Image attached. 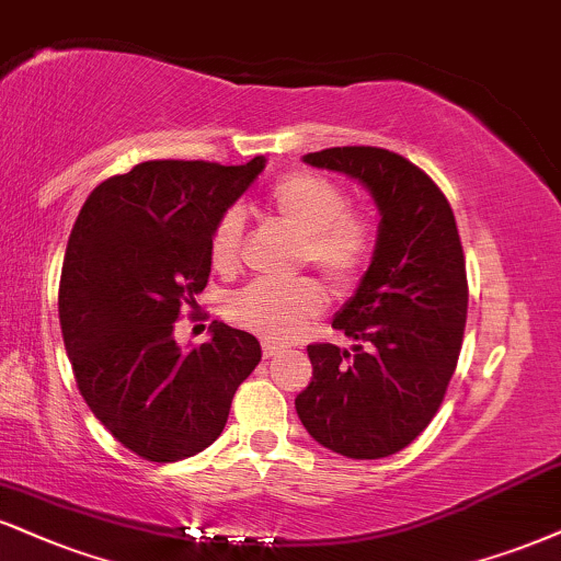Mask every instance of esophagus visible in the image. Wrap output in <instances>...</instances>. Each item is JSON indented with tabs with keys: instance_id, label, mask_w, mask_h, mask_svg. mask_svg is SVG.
<instances>
[{
	"instance_id": "1",
	"label": "esophagus",
	"mask_w": 561,
	"mask_h": 561,
	"mask_svg": "<svg viewBox=\"0 0 561 561\" xmlns=\"http://www.w3.org/2000/svg\"><path fill=\"white\" fill-rule=\"evenodd\" d=\"M279 345H274V342H263V357H274L279 355Z\"/></svg>"
}]
</instances>
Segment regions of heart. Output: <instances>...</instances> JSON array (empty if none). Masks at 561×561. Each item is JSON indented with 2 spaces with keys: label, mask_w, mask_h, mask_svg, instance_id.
<instances>
[{
  "label": "heart",
  "mask_w": 561,
  "mask_h": 561,
  "mask_svg": "<svg viewBox=\"0 0 561 561\" xmlns=\"http://www.w3.org/2000/svg\"><path fill=\"white\" fill-rule=\"evenodd\" d=\"M268 206L302 234L300 263L316 266L336 289H350L368 268L374 227L363 214L350 211L347 195L332 180L313 172H293L274 182ZM245 214L238 206L216 219L208 238V259L216 272H234L240 263ZM327 306V293L310 276L253 282L232 295L227 313L238 327L263 340L287 342L298 336Z\"/></svg>",
  "instance_id": "b5f03b06"
}]
</instances>
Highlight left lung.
<instances>
[{
    "label": "left lung",
    "instance_id": "obj_1",
    "mask_svg": "<svg viewBox=\"0 0 561 561\" xmlns=\"http://www.w3.org/2000/svg\"><path fill=\"white\" fill-rule=\"evenodd\" d=\"M302 161L360 182L381 221L374 261L332 321L355 345H308L313 379L295 410L321 447L379 460L428 426L457 368L468 319L460 232L436 182L400 153L342 146Z\"/></svg>",
    "mask_w": 561,
    "mask_h": 561
}]
</instances>
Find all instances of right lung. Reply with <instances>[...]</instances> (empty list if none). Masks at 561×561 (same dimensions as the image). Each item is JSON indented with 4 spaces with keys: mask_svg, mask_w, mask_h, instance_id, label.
I'll return each instance as SVG.
<instances>
[{
    "mask_svg": "<svg viewBox=\"0 0 561 561\" xmlns=\"http://www.w3.org/2000/svg\"><path fill=\"white\" fill-rule=\"evenodd\" d=\"M263 167V157L240 167L144 161L93 187L67 240L59 323L78 389L104 428L148 462L214 444L261 360L259 340L221 321L185 353L174 321L211 274L216 219Z\"/></svg>",
    "mask_w": 561,
    "mask_h": 561,
    "instance_id": "add662e5",
    "label": "right lung"
}]
</instances>
